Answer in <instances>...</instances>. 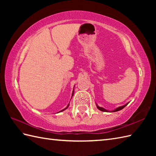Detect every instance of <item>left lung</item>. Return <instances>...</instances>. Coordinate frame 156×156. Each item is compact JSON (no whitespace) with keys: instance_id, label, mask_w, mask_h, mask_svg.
<instances>
[{"instance_id":"left-lung-1","label":"left lung","mask_w":156,"mask_h":156,"mask_svg":"<svg viewBox=\"0 0 156 156\" xmlns=\"http://www.w3.org/2000/svg\"><path fill=\"white\" fill-rule=\"evenodd\" d=\"M127 105H128V103H127V104H126V105H123V106H122V107H118L117 108L115 109L114 111H112V112H117V111H120V110H121V109L123 108L124 107H125L126 106H127ZM97 108H98V109H99V110L101 111H106V112L107 111V110H105V108H102V107H99L98 106H97Z\"/></svg>"}]
</instances>
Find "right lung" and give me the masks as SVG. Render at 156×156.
<instances>
[{
  "instance_id": "right-lung-1",
  "label": "right lung",
  "mask_w": 156,
  "mask_h": 156,
  "mask_svg": "<svg viewBox=\"0 0 156 156\" xmlns=\"http://www.w3.org/2000/svg\"><path fill=\"white\" fill-rule=\"evenodd\" d=\"M73 94H74V91H73V93H72V96H73ZM68 106H69V105H68L67 106V107H66V108H65L64 109H63V110H62V111H61L60 112H62V111H64V110H66V108H67L68 107Z\"/></svg>"
}]
</instances>
